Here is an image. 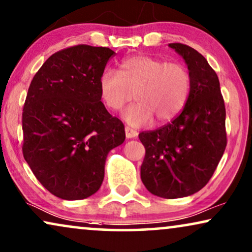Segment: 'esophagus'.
<instances>
[{"label": "esophagus", "mask_w": 252, "mask_h": 252, "mask_svg": "<svg viewBox=\"0 0 252 252\" xmlns=\"http://www.w3.org/2000/svg\"><path fill=\"white\" fill-rule=\"evenodd\" d=\"M138 135V132L135 129L130 128V126H126V138H135Z\"/></svg>", "instance_id": "34e87169"}]
</instances>
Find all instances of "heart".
<instances>
[{
	"mask_svg": "<svg viewBox=\"0 0 252 252\" xmlns=\"http://www.w3.org/2000/svg\"><path fill=\"white\" fill-rule=\"evenodd\" d=\"M191 90L186 65L151 56L136 55L123 60L119 72L105 70L99 78L100 98L107 108L121 110L132 99L123 119L133 126L172 121L184 108Z\"/></svg>",
	"mask_w": 252,
	"mask_h": 252,
	"instance_id": "b5f03b06",
	"label": "heart"
}]
</instances>
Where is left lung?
Segmentation results:
<instances>
[{
	"instance_id": "8db88e82",
	"label": "left lung",
	"mask_w": 252,
	"mask_h": 252,
	"mask_svg": "<svg viewBox=\"0 0 252 252\" xmlns=\"http://www.w3.org/2000/svg\"><path fill=\"white\" fill-rule=\"evenodd\" d=\"M191 76L189 98L170 123L139 133L145 147L140 177L151 193L181 198L203 189L227 145L226 108L217 73L196 49L169 43Z\"/></svg>"
}]
</instances>
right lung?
Instances as JSON below:
<instances>
[{"label":"right lung","mask_w":252,"mask_h":252,"mask_svg":"<svg viewBox=\"0 0 252 252\" xmlns=\"http://www.w3.org/2000/svg\"><path fill=\"white\" fill-rule=\"evenodd\" d=\"M115 55L77 45L53 54L30 84L23 108V156L40 183L59 198L99 190L107 154L126 139L122 121L101 102L100 75Z\"/></svg>","instance_id":"1"}]
</instances>
